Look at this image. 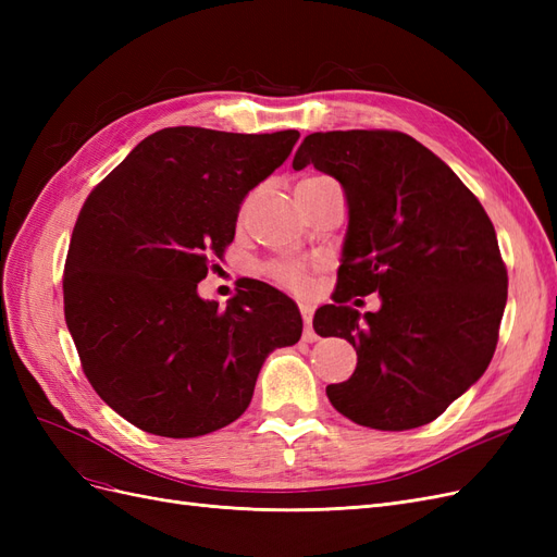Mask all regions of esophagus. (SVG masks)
Returning <instances> with one entry per match:
<instances>
[{
  "label": "esophagus",
  "instance_id": "obj_1",
  "mask_svg": "<svg viewBox=\"0 0 557 557\" xmlns=\"http://www.w3.org/2000/svg\"><path fill=\"white\" fill-rule=\"evenodd\" d=\"M301 320H305V342H315L318 334L313 332V309L309 305H299Z\"/></svg>",
  "mask_w": 557,
  "mask_h": 557
}]
</instances>
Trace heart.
<instances>
[{
  "label": "heart",
  "mask_w": 557,
  "mask_h": 557,
  "mask_svg": "<svg viewBox=\"0 0 557 557\" xmlns=\"http://www.w3.org/2000/svg\"><path fill=\"white\" fill-rule=\"evenodd\" d=\"M313 178H323V176H309L305 181H313ZM267 274L290 290L301 293L309 288L307 267H301L297 262H272V264H267Z\"/></svg>",
  "instance_id": "heart-1"
}]
</instances>
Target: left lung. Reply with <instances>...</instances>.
Listing matches in <instances>:
<instances>
[{
  "label": "left lung",
  "instance_id": "8db88e82",
  "mask_svg": "<svg viewBox=\"0 0 557 557\" xmlns=\"http://www.w3.org/2000/svg\"><path fill=\"white\" fill-rule=\"evenodd\" d=\"M342 183L348 232L334 305L313 330L344 336L358 367L327 385L352 423L401 432L432 423L493 360L507 307V267L481 201L450 166L393 129L313 132L293 166ZM379 292L360 317L347 301Z\"/></svg>",
  "mask_w": 557,
  "mask_h": 557
}]
</instances>
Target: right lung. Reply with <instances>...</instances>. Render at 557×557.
Here are the masks:
<instances>
[{"instance_id": "obj_1", "label": "right lung", "mask_w": 557, "mask_h": 557, "mask_svg": "<svg viewBox=\"0 0 557 557\" xmlns=\"http://www.w3.org/2000/svg\"><path fill=\"white\" fill-rule=\"evenodd\" d=\"M297 139L164 127L83 205L62 278L66 327L95 393L139 430L190 440L234 423L269 352L299 342V309L272 285L246 281L225 309L197 295L244 197Z\"/></svg>"}]
</instances>
